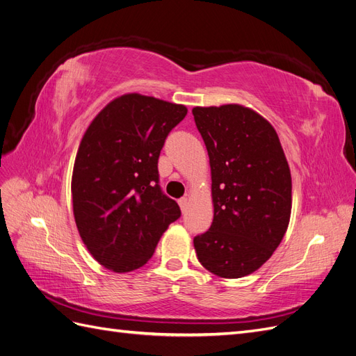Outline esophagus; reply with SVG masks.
<instances>
[{"instance_id":"esophagus-1","label":"esophagus","mask_w":356,"mask_h":356,"mask_svg":"<svg viewBox=\"0 0 356 356\" xmlns=\"http://www.w3.org/2000/svg\"><path fill=\"white\" fill-rule=\"evenodd\" d=\"M178 204H179L181 211L186 212V211H187V207H188V199H187V197H181V199L178 200Z\"/></svg>"}]
</instances>
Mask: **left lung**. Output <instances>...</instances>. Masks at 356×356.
I'll return each instance as SVG.
<instances>
[{
  "label": "left lung",
  "instance_id": "1",
  "mask_svg": "<svg viewBox=\"0 0 356 356\" xmlns=\"http://www.w3.org/2000/svg\"><path fill=\"white\" fill-rule=\"evenodd\" d=\"M207 145L213 220L195 238L202 266L220 277H242L272 257L288 229L291 172L277 134L242 105L196 106Z\"/></svg>",
  "mask_w": 356,
  "mask_h": 356
}]
</instances>
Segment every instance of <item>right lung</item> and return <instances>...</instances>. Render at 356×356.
Masks as SVG:
<instances>
[{
    "mask_svg": "<svg viewBox=\"0 0 356 356\" xmlns=\"http://www.w3.org/2000/svg\"><path fill=\"white\" fill-rule=\"evenodd\" d=\"M184 105L138 93L111 101L86 131L72 170V208L93 258L117 273L153 257L178 203L159 186V156Z\"/></svg>",
    "mask_w": 356,
    "mask_h": 356,
    "instance_id": "right-lung-1",
    "label": "right lung"
}]
</instances>
